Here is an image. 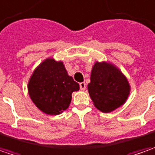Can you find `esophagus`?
Listing matches in <instances>:
<instances>
[{
  "label": "esophagus",
  "mask_w": 155,
  "mask_h": 155,
  "mask_svg": "<svg viewBox=\"0 0 155 155\" xmlns=\"http://www.w3.org/2000/svg\"><path fill=\"white\" fill-rule=\"evenodd\" d=\"M79 87H80V90L81 91H84L85 89H86V84L85 83H80L79 84Z\"/></svg>",
  "instance_id": "obj_1"
}]
</instances>
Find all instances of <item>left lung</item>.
Instances as JSON below:
<instances>
[{
  "label": "left lung",
  "mask_w": 155,
  "mask_h": 155,
  "mask_svg": "<svg viewBox=\"0 0 155 155\" xmlns=\"http://www.w3.org/2000/svg\"><path fill=\"white\" fill-rule=\"evenodd\" d=\"M88 91L97 109L111 112L126 102L130 86L122 72L107 62H97L93 66Z\"/></svg>",
  "instance_id": "8db88e82"
}]
</instances>
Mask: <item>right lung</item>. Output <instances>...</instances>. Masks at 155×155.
<instances>
[{"instance_id":"right-lung-1","label":"right lung","mask_w":155,"mask_h":155,"mask_svg":"<svg viewBox=\"0 0 155 155\" xmlns=\"http://www.w3.org/2000/svg\"><path fill=\"white\" fill-rule=\"evenodd\" d=\"M79 84L69 76L61 61L47 58L41 63L28 83L29 96L39 110L48 115H58L69 107L71 94Z\"/></svg>"}]
</instances>
